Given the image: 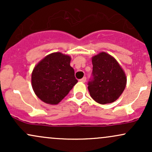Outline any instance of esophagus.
I'll list each match as a JSON object with an SVG mask.
<instances>
[{
    "label": "esophagus",
    "instance_id": "obj_1",
    "mask_svg": "<svg viewBox=\"0 0 152 152\" xmlns=\"http://www.w3.org/2000/svg\"><path fill=\"white\" fill-rule=\"evenodd\" d=\"M80 81H81V82H83V83H85V82L86 81V77H83V78H81V79L79 80Z\"/></svg>",
    "mask_w": 152,
    "mask_h": 152
}]
</instances>
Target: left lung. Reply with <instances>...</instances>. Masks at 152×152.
Instances as JSON below:
<instances>
[{
  "mask_svg": "<svg viewBox=\"0 0 152 152\" xmlns=\"http://www.w3.org/2000/svg\"><path fill=\"white\" fill-rule=\"evenodd\" d=\"M92 78L88 83L90 96L101 104L115 102L126 85L124 71L114 57L102 52L92 57Z\"/></svg>",
  "mask_w": 152,
  "mask_h": 152,
  "instance_id": "obj_1",
  "label": "left lung"
}]
</instances>
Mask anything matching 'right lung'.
<instances>
[{
	"label": "right lung",
	"mask_w": 152,
	"mask_h": 152,
	"mask_svg": "<svg viewBox=\"0 0 152 152\" xmlns=\"http://www.w3.org/2000/svg\"><path fill=\"white\" fill-rule=\"evenodd\" d=\"M71 57L59 52L46 56L34 67L31 75L33 89L48 104H58L78 81L70 66Z\"/></svg>",
	"instance_id": "right-lung-1"
}]
</instances>
